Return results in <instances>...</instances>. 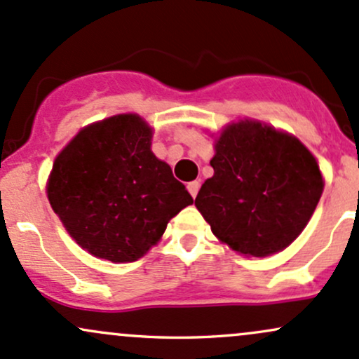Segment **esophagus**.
<instances>
[{
	"instance_id": "esophagus-1",
	"label": "esophagus",
	"mask_w": 359,
	"mask_h": 359,
	"mask_svg": "<svg viewBox=\"0 0 359 359\" xmlns=\"http://www.w3.org/2000/svg\"><path fill=\"white\" fill-rule=\"evenodd\" d=\"M188 191H190L193 198H196V195H198L200 191V181H191V183H188Z\"/></svg>"
}]
</instances>
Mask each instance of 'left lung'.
I'll return each mask as SVG.
<instances>
[{
	"label": "left lung",
	"mask_w": 359,
	"mask_h": 359,
	"mask_svg": "<svg viewBox=\"0 0 359 359\" xmlns=\"http://www.w3.org/2000/svg\"><path fill=\"white\" fill-rule=\"evenodd\" d=\"M210 166L196 208L222 243L248 256L292 244L324 188L319 164L300 140L249 120L225 128Z\"/></svg>",
	"instance_id": "1"
}]
</instances>
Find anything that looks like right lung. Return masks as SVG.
<instances>
[{"instance_id":"1","label":"right lung","mask_w":359,"mask_h":359,"mask_svg":"<svg viewBox=\"0 0 359 359\" xmlns=\"http://www.w3.org/2000/svg\"><path fill=\"white\" fill-rule=\"evenodd\" d=\"M151 135L140 116L115 115L83 128L55 159L47 184L52 210L93 256L137 261L193 203L151 152Z\"/></svg>"}]
</instances>
